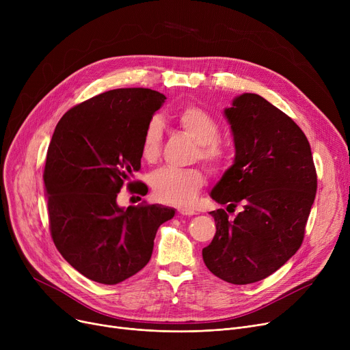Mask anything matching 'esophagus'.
I'll return each instance as SVG.
<instances>
[{
    "mask_svg": "<svg viewBox=\"0 0 350 350\" xmlns=\"http://www.w3.org/2000/svg\"><path fill=\"white\" fill-rule=\"evenodd\" d=\"M178 214H181V215H189V217H191V215H194V214H196V211H194L193 208L181 207V208H178Z\"/></svg>",
    "mask_w": 350,
    "mask_h": 350,
    "instance_id": "1",
    "label": "esophagus"
}]
</instances>
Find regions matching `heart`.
Instances as JSON below:
<instances>
[{"label":"heart","instance_id":"heart-1","mask_svg":"<svg viewBox=\"0 0 350 350\" xmlns=\"http://www.w3.org/2000/svg\"><path fill=\"white\" fill-rule=\"evenodd\" d=\"M180 127L198 143L200 159L214 167H221L228 160V150L217 142L219 126L217 120L198 106L183 107L176 116ZM163 122L159 116L147 122L140 144V153L146 161H154L161 150ZM150 186L157 200L174 206H187L204 186V174L198 169L160 167L150 176Z\"/></svg>","mask_w":350,"mask_h":350}]
</instances>
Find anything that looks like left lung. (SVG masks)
<instances>
[{"mask_svg": "<svg viewBox=\"0 0 350 350\" xmlns=\"http://www.w3.org/2000/svg\"><path fill=\"white\" fill-rule=\"evenodd\" d=\"M224 116L235 156L210 196L227 210L241 204L243 211L232 219L223 208L210 213L217 231L203 260L215 277L247 285L269 277L299 250L317 170L299 126L262 96L234 98Z\"/></svg>", "mask_w": 350, "mask_h": 350, "instance_id": "1", "label": "left lung"}]
</instances>
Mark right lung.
Returning a JSON list of instances; mask_svg holds the SVG:
<instances>
[{"instance_id":"1","label":"right lung","mask_w":350,"mask_h":350,"mask_svg":"<svg viewBox=\"0 0 350 350\" xmlns=\"http://www.w3.org/2000/svg\"><path fill=\"white\" fill-rule=\"evenodd\" d=\"M164 100L144 88L107 90L69 109L55 127L44 172L51 235L64 258L95 282L115 285L146 267L159 227L176 214L116 201L140 169L143 131ZM137 189L144 191L143 183Z\"/></svg>"}]
</instances>
